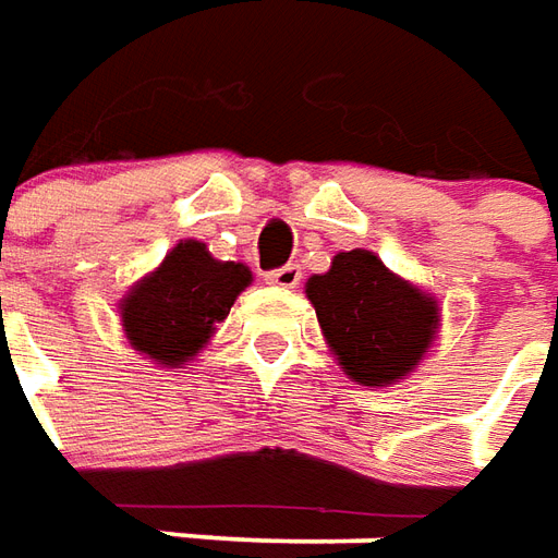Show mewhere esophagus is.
<instances>
[{
	"label": "esophagus",
	"mask_w": 558,
	"mask_h": 558,
	"mask_svg": "<svg viewBox=\"0 0 558 558\" xmlns=\"http://www.w3.org/2000/svg\"><path fill=\"white\" fill-rule=\"evenodd\" d=\"M266 280L268 283H275V287H287V290H290V287H295V283L302 280V268L290 263V266H280L275 268V271H268Z\"/></svg>",
	"instance_id": "34e87169"
}]
</instances>
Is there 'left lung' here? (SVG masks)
<instances>
[{
	"label": "left lung",
	"instance_id": "8db88e82",
	"mask_svg": "<svg viewBox=\"0 0 558 558\" xmlns=\"http://www.w3.org/2000/svg\"><path fill=\"white\" fill-rule=\"evenodd\" d=\"M307 299L341 368L362 387L404 377L438 329V305L372 251L338 253L326 275L307 280Z\"/></svg>",
	"mask_w": 558,
	"mask_h": 558
}]
</instances>
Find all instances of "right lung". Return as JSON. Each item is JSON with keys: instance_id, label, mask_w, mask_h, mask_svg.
Instances as JSON below:
<instances>
[{"instance_id": "add662e5", "label": "right lung", "mask_w": 558, "mask_h": 558, "mask_svg": "<svg viewBox=\"0 0 558 558\" xmlns=\"http://www.w3.org/2000/svg\"><path fill=\"white\" fill-rule=\"evenodd\" d=\"M247 283V266L220 263L205 244L181 241L162 266L123 299L126 338L159 365H181L211 338L214 326L223 323Z\"/></svg>"}]
</instances>
